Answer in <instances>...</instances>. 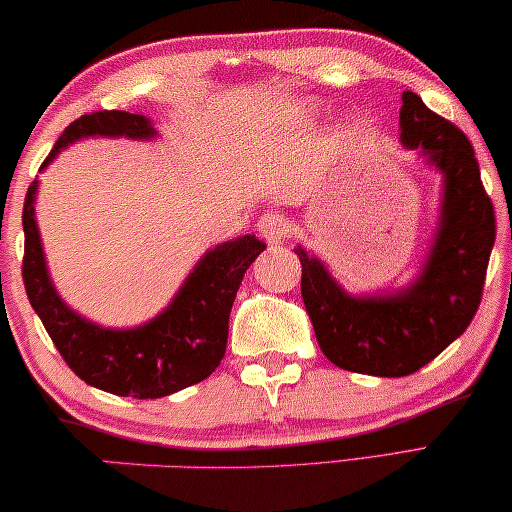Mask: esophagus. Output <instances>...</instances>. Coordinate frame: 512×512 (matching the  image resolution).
Returning <instances> with one entry per match:
<instances>
[{"instance_id": "1", "label": "esophagus", "mask_w": 512, "mask_h": 512, "mask_svg": "<svg viewBox=\"0 0 512 512\" xmlns=\"http://www.w3.org/2000/svg\"><path fill=\"white\" fill-rule=\"evenodd\" d=\"M257 230L264 236L266 243H280L287 239L289 232H292V225H289V220L282 216V213L271 211V213H264V216L259 218Z\"/></svg>"}]
</instances>
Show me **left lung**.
I'll return each instance as SVG.
<instances>
[{"label":"left lung","instance_id":"1","mask_svg":"<svg viewBox=\"0 0 512 512\" xmlns=\"http://www.w3.org/2000/svg\"><path fill=\"white\" fill-rule=\"evenodd\" d=\"M400 142L444 174L439 227L416 280L388 294L352 296L322 259L294 248L301 296L324 356L342 370L375 377H407L467 331L497 236L474 147L414 91H402Z\"/></svg>","mask_w":512,"mask_h":512}]
</instances>
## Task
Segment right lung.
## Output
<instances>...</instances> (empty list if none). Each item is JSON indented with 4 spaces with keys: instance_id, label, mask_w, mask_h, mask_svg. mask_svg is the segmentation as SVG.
<instances>
[{
    "instance_id": "right-lung-1",
    "label": "right lung",
    "mask_w": 512,
    "mask_h": 512,
    "mask_svg": "<svg viewBox=\"0 0 512 512\" xmlns=\"http://www.w3.org/2000/svg\"><path fill=\"white\" fill-rule=\"evenodd\" d=\"M96 135L151 140L156 131L144 114H82L61 133L41 170L68 144ZM36 190L38 181H32L22 209V280L29 303L68 368L89 386L137 400L165 398L207 379L225 356L230 312L241 280L266 243L253 234L220 243L204 253L158 317L135 329H103L68 308L52 285L36 225Z\"/></svg>"
}]
</instances>
